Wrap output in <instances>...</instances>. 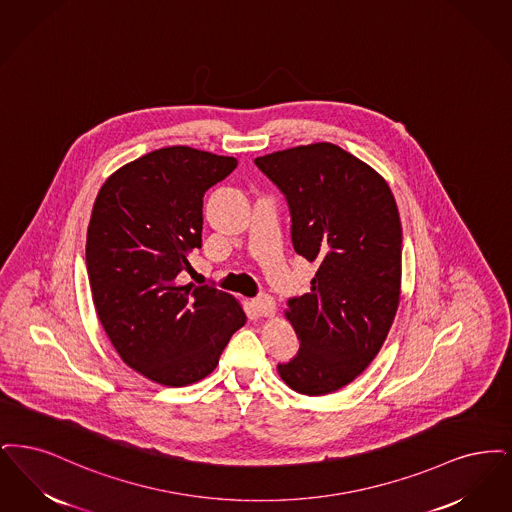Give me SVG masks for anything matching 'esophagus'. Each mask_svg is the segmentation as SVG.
I'll use <instances>...</instances> for the list:
<instances>
[{"instance_id":"esophagus-1","label":"esophagus","mask_w":512,"mask_h":512,"mask_svg":"<svg viewBox=\"0 0 512 512\" xmlns=\"http://www.w3.org/2000/svg\"><path fill=\"white\" fill-rule=\"evenodd\" d=\"M252 310L258 317H269L275 313V300L269 294H262L252 300Z\"/></svg>"}]
</instances>
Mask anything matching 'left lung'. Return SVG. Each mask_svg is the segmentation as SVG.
<instances>
[{
  "label": "left lung",
  "mask_w": 512,
  "mask_h": 512,
  "mask_svg": "<svg viewBox=\"0 0 512 512\" xmlns=\"http://www.w3.org/2000/svg\"><path fill=\"white\" fill-rule=\"evenodd\" d=\"M254 164L289 202L296 254L317 264L312 290L290 298L298 354L277 371L298 394L323 396L359 377L398 312L401 222L384 178L333 143L300 145Z\"/></svg>",
  "instance_id": "1"
}]
</instances>
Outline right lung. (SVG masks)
Here are the masks:
<instances>
[{
  "label": "right lung",
  "instance_id": "add662e5",
  "mask_svg": "<svg viewBox=\"0 0 512 512\" xmlns=\"http://www.w3.org/2000/svg\"><path fill=\"white\" fill-rule=\"evenodd\" d=\"M235 168L233 156L164 147L116 170L93 204L86 266L95 312L122 361L158 384L210 375L246 323L231 294L179 281L202 246V197Z\"/></svg>",
  "mask_w": 512,
  "mask_h": 512
}]
</instances>
